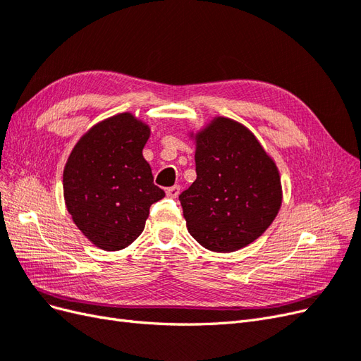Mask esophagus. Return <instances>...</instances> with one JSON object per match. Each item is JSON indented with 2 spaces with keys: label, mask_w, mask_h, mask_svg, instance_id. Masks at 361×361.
I'll return each instance as SVG.
<instances>
[{
  "label": "esophagus",
  "mask_w": 361,
  "mask_h": 361,
  "mask_svg": "<svg viewBox=\"0 0 361 361\" xmlns=\"http://www.w3.org/2000/svg\"><path fill=\"white\" fill-rule=\"evenodd\" d=\"M179 192H180L179 185H174V187L167 188V195H169V197H171V199H176L178 195H179Z\"/></svg>",
  "instance_id": "34e87169"
}]
</instances>
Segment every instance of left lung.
Wrapping results in <instances>:
<instances>
[{"mask_svg": "<svg viewBox=\"0 0 361 361\" xmlns=\"http://www.w3.org/2000/svg\"><path fill=\"white\" fill-rule=\"evenodd\" d=\"M197 179L179 200L190 235L215 253L251 244L274 221L281 206L280 173L248 128L215 117L190 134Z\"/></svg>", "mask_w": 361, "mask_h": 361, "instance_id": "obj_1", "label": "left lung"}]
</instances>
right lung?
<instances>
[{"instance_id": "add662e5", "label": "right lung", "mask_w": 361, "mask_h": 361, "mask_svg": "<svg viewBox=\"0 0 361 361\" xmlns=\"http://www.w3.org/2000/svg\"><path fill=\"white\" fill-rule=\"evenodd\" d=\"M150 128L133 113L92 126L72 149L63 171L64 203L92 244L126 248L145 231L150 206L166 192L143 158Z\"/></svg>"}]
</instances>
